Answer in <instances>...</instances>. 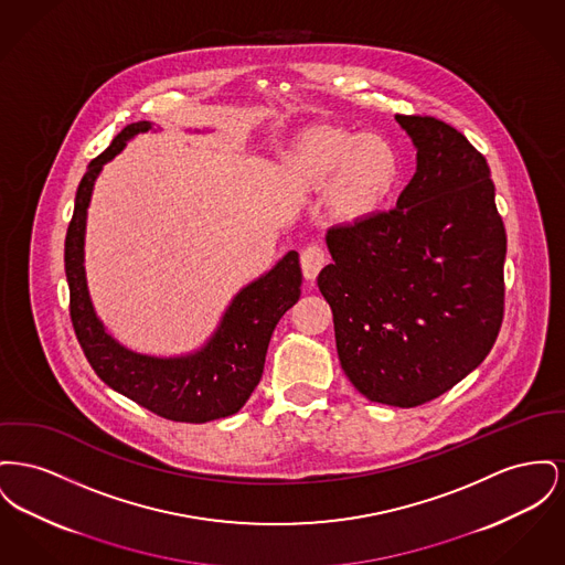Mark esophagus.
I'll return each instance as SVG.
<instances>
[{"mask_svg":"<svg viewBox=\"0 0 565 565\" xmlns=\"http://www.w3.org/2000/svg\"><path fill=\"white\" fill-rule=\"evenodd\" d=\"M327 252L322 245L313 243L309 247L302 249L300 254V268H302V275L307 281H313L318 277V273L322 270V266L327 265Z\"/></svg>","mask_w":565,"mask_h":565,"instance_id":"1","label":"esophagus"}]
</instances>
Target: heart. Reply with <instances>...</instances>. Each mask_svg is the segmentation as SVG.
Instances as JSON below:
<instances>
[{
	"instance_id": "obj_1",
	"label": "heart",
	"mask_w": 565,
	"mask_h": 565,
	"mask_svg": "<svg viewBox=\"0 0 565 565\" xmlns=\"http://www.w3.org/2000/svg\"><path fill=\"white\" fill-rule=\"evenodd\" d=\"M288 177L302 190L327 188V211L341 224L371 217L398 179L395 149L380 136L318 126L300 136L286 158Z\"/></svg>"
}]
</instances>
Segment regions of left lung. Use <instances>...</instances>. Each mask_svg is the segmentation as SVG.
<instances>
[{
  "label": "left lung",
  "instance_id": "obj_1",
  "mask_svg": "<svg viewBox=\"0 0 565 565\" xmlns=\"http://www.w3.org/2000/svg\"><path fill=\"white\" fill-rule=\"evenodd\" d=\"M416 172L391 211L332 226L318 275L341 369L373 403L416 407L491 352L503 320L505 228L480 151L452 126L395 115Z\"/></svg>",
  "mask_w": 565,
  "mask_h": 565
}]
</instances>
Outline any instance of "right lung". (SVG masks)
I'll list each match as a JSON object with an SVG mask.
<instances>
[{"instance_id": "1", "label": "right lung", "mask_w": 565, "mask_h": 565, "mask_svg": "<svg viewBox=\"0 0 565 565\" xmlns=\"http://www.w3.org/2000/svg\"><path fill=\"white\" fill-rule=\"evenodd\" d=\"M151 121L126 126L110 147L89 162L76 190L66 234L70 318L76 339L104 384L149 412L177 423H209L236 414L265 371L270 334L281 316L299 300V254L288 252L268 273L236 292L209 341L190 354L149 356L121 345L102 324L87 290L85 226L96 179L106 162L126 149Z\"/></svg>"}]
</instances>
